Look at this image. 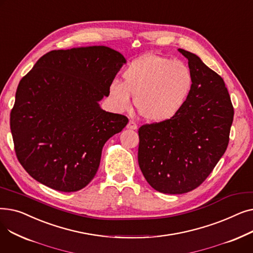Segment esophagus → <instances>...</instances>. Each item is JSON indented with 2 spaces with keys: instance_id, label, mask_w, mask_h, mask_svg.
I'll return each instance as SVG.
<instances>
[{
  "instance_id": "34e87169",
  "label": "esophagus",
  "mask_w": 253,
  "mask_h": 253,
  "mask_svg": "<svg viewBox=\"0 0 253 253\" xmlns=\"http://www.w3.org/2000/svg\"><path fill=\"white\" fill-rule=\"evenodd\" d=\"M127 128L128 129H132V130H135V129H137V124L133 121V120H130V121L127 124Z\"/></svg>"
}]
</instances>
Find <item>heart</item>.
Here are the masks:
<instances>
[{"mask_svg":"<svg viewBox=\"0 0 253 253\" xmlns=\"http://www.w3.org/2000/svg\"><path fill=\"white\" fill-rule=\"evenodd\" d=\"M124 83L114 80L110 97L119 112L131 108L132 95L139 114L154 123L176 117L191 95L194 77L182 61L154 54L132 61L123 73Z\"/></svg>","mask_w":253,"mask_h":253,"instance_id":"heart-1","label":"heart"}]
</instances>
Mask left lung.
<instances>
[{"mask_svg": "<svg viewBox=\"0 0 253 253\" xmlns=\"http://www.w3.org/2000/svg\"><path fill=\"white\" fill-rule=\"evenodd\" d=\"M194 77L181 112L138 129V164L156 191L184 194L198 188L228 148L234 108L222 78L194 53L178 49Z\"/></svg>", "mask_w": 253, "mask_h": 253, "instance_id": "obj_1", "label": "left lung"}]
</instances>
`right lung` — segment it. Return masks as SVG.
<instances>
[{"mask_svg": "<svg viewBox=\"0 0 253 253\" xmlns=\"http://www.w3.org/2000/svg\"><path fill=\"white\" fill-rule=\"evenodd\" d=\"M124 63L105 46L53 50L20 80L10 128L18 161L33 178L70 193L95 176L104 143L128 123L98 104Z\"/></svg>", "mask_w": 253, "mask_h": 253, "instance_id": "obj_1", "label": "right lung"}]
</instances>
